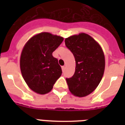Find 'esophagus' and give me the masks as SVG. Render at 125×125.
Here are the masks:
<instances>
[{"label": "esophagus", "instance_id": "34e87169", "mask_svg": "<svg viewBox=\"0 0 125 125\" xmlns=\"http://www.w3.org/2000/svg\"><path fill=\"white\" fill-rule=\"evenodd\" d=\"M65 66H62V69L63 72V71H65Z\"/></svg>", "mask_w": 125, "mask_h": 125}]
</instances>
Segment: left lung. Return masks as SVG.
<instances>
[{"label": "left lung", "instance_id": "8db88e82", "mask_svg": "<svg viewBox=\"0 0 125 125\" xmlns=\"http://www.w3.org/2000/svg\"><path fill=\"white\" fill-rule=\"evenodd\" d=\"M65 43L74 55L76 67L72 77L66 78L69 91L79 97L92 93L102 80L104 55L99 43L84 33L66 38Z\"/></svg>", "mask_w": 125, "mask_h": 125}]
</instances>
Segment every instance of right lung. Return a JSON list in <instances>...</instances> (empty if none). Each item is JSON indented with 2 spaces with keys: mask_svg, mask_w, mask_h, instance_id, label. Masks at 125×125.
I'll list each match as a JSON object with an SVG mask.
<instances>
[{
  "mask_svg": "<svg viewBox=\"0 0 125 125\" xmlns=\"http://www.w3.org/2000/svg\"><path fill=\"white\" fill-rule=\"evenodd\" d=\"M63 41L60 36L42 32L25 44L20 59L22 76L28 87L37 93H49L62 73L52 52Z\"/></svg>",
  "mask_w": 125,
  "mask_h": 125,
  "instance_id": "1",
  "label": "right lung"
}]
</instances>
